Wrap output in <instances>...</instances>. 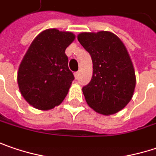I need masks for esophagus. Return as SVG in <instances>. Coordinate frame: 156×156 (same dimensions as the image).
<instances>
[{"mask_svg":"<svg viewBox=\"0 0 156 156\" xmlns=\"http://www.w3.org/2000/svg\"><path fill=\"white\" fill-rule=\"evenodd\" d=\"M79 75H80V74H79V72H75V73H74V76H75V78H76V79H78V78H79Z\"/></svg>","mask_w":156,"mask_h":156,"instance_id":"obj_1","label":"esophagus"}]
</instances>
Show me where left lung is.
Returning <instances> with one entry per match:
<instances>
[{"instance_id": "obj_1", "label": "left lung", "mask_w": 156, "mask_h": 156, "mask_svg": "<svg viewBox=\"0 0 156 156\" xmlns=\"http://www.w3.org/2000/svg\"><path fill=\"white\" fill-rule=\"evenodd\" d=\"M78 40L90 54L93 77L82 88L87 104L97 113L113 115L132 100L136 86L133 62L123 41L113 32H81Z\"/></svg>"}]
</instances>
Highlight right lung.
<instances>
[{"label": "right lung", "mask_w": 156, "mask_h": 156, "mask_svg": "<svg viewBox=\"0 0 156 156\" xmlns=\"http://www.w3.org/2000/svg\"><path fill=\"white\" fill-rule=\"evenodd\" d=\"M74 40V33L53 28L38 34L31 43L18 68L17 84L33 108L49 110L65 99L74 79L65 49Z\"/></svg>", "instance_id": "obj_1"}]
</instances>
